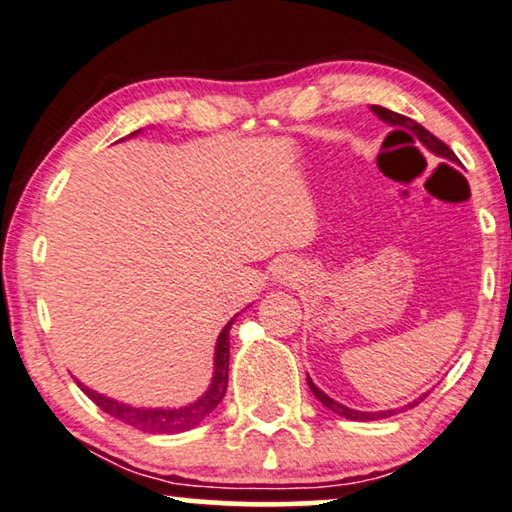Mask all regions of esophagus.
Segmentation results:
<instances>
[{"label":"esophagus","instance_id":"1","mask_svg":"<svg viewBox=\"0 0 512 512\" xmlns=\"http://www.w3.org/2000/svg\"><path fill=\"white\" fill-rule=\"evenodd\" d=\"M278 278H283V280L294 278V269H292V266H287V264L278 266Z\"/></svg>","mask_w":512,"mask_h":512}]
</instances>
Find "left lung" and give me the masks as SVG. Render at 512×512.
Instances as JSON below:
<instances>
[{"instance_id":"8db88e82","label":"left lung","mask_w":512,"mask_h":512,"mask_svg":"<svg viewBox=\"0 0 512 512\" xmlns=\"http://www.w3.org/2000/svg\"><path fill=\"white\" fill-rule=\"evenodd\" d=\"M371 111L376 113L380 120L387 122V125H390V127H403V129H408V132H413L415 139L420 141L422 146L429 150V153H434V155H438V157H443V160L457 162V155L452 153V150H450L448 146H445V143H443L441 139H436L434 134L427 132V129H424V127L420 125V122L410 120V118H406V115H401V113H394V111H390V109H383V106H371ZM308 387H311V392L315 394V399H318V401L322 403V406L329 408L331 413H336V415L345 417V420H357V422H366V420H380V417H390V415L397 413V410H378V413H366V410H355V408H348V406H343V403H338V401H334V399H331V397H327V394L322 392L320 387L315 385L311 378H308ZM424 397H427V394H422L420 399H415L413 403H408L406 408H413L415 403H420ZM401 410H403V408H401Z\"/></svg>"}]
</instances>
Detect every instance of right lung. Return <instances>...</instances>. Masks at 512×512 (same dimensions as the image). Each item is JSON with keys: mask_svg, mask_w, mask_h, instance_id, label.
Segmentation results:
<instances>
[{"mask_svg": "<svg viewBox=\"0 0 512 512\" xmlns=\"http://www.w3.org/2000/svg\"><path fill=\"white\" fill-rule=\"evenodd\" d=\"M139 132H134V134H139ZM134 134H129V136H134ZM232 325H234V318L229 320L225 327H222L218 343H215L211 385H208V390L201 394L197 401L187 403V406H181V408L129 406V403L115 401L111 397H104V394L90 390V387L78 383V380L76 383L92 401L97 403L99 408L104 410V413H109L111 417H115V420L129 424V427L146 431V434H181V431L197 427L201 420H206V417L220 406L222 397H225L227 378H229V329H232Z\"/></svg>", "mask_w": 512, "mask_h": 512, "instance_id": "1", "label": "right lung"}]
</instances>
